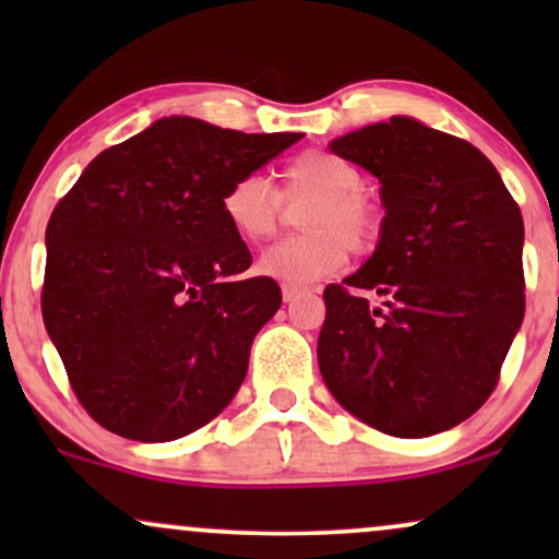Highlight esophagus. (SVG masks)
Segmentation results:
<instances>
[{
  "mask_svg": "<svg viewBox=\"0 0 559 559\" xmlns=\"http://www.w3.org/2000/svg\"><path fill=\"white\" fill-rule=\"evenodd\" d=\"M301 294V288H294V286H284V301H294Z\"/></svg>",
  "mask_w": 559,
  "mask_h": 559,
  "instance_id": "1",
  "label": "esophagus"
}]
</instances>
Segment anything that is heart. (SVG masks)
<instances>
[{
	"instance_id": "obj_1",
	"label": "heart",
	"mask_w": 559,
	"mask_h": 559,
	"mask_svg": "<svg viewBox=\"0 0 559 559\" xmlns=\"http://www.w3.org/2000/svg\"><path fill=\"white\" fill-rule=\"evenodd\" d=\"M365 178L349 159L310 150L281 168V189L267 178L249 173L223 191L221 210L226 223L247 243H260L278 230L284 202H305L301 228L307 236L267 247L258 260V273L284 286L305 288L338 273L355 249L373 247L378 239V210L362 194Z\"/></svg>"
}]
</instances>
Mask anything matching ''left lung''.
I'll return each mask as SVG.
<instances>
[{
	"mask_svg": "<svg viewBox=\"0 0 559 559\" xmlns=\"http://www.w3.org/2000/svg\"><path fill=\"white\" fill-rule=\"evenodd\" d=\"M331 152L381 181L386 217L373 258L323 292L325 386L389 436L454 428L497 389L523 323L521 207L484 152L413 118L346 133Z\"/></svg>",
	"mask_w": 559,
	"mask_h": 559,
	"instance_id": "left-lung-1",
	"label": "left lung"
}]
</instances>
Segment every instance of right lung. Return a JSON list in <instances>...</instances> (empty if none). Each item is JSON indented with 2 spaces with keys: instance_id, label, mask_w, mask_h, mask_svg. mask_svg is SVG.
Listing matches in <instances>:
<instances>
[{
  "instance_id": "obj_1",
  "label": "right lung",
  "mask_w": 559,
  "mask_h": 559,
  "mask_svg": "<svg viewBox=\"0 0 559 559\" xmlns=\"http://www.w3.org/2000/svg\"><path fill=\"white\" fill-rule=\"evenodd\" d=\"M299 139L170 115L94 157L57 202L41 316L102 428L173 441L234 400L281 288L243 278L252 254L221 199Z\"/></svg>"
}]
</instances>
